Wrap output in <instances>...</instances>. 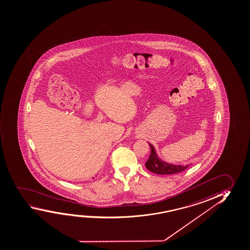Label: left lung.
<instances>
[{
	"label": "left lung",
	"mask_w": 250,
	"mask_h": 250,
	"mask_svg": "<svg viewBox=\"0 0 250 250\" xmlns=\"http://www.w3.org/2000/svg\"><path fill=\"white\" fill-rule=\"evenodd\" d=\"M151 147V153L147 161L146 162V167L149 171L156 174H175L181 171H185L189 166H175V165L168 164L164 161L160 160L157 156L156 152L153 148V146L149 144Z\"/></svg>",
	"instance_id": "8db88e82"
}]
</instances>
